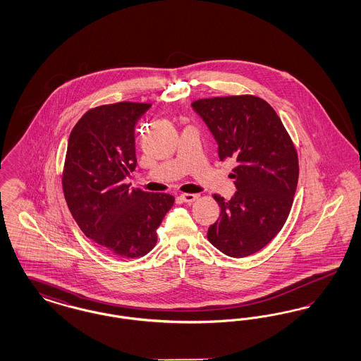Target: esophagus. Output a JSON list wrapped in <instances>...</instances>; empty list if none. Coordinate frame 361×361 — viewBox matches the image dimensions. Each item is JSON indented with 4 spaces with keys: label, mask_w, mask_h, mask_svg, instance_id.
I'll list each match as a JSON object with an SVG mask.
<instances>
[{
    "label": "esophagus",
    "mask_w": 361,
    "mask_h": 361,
    "mask_svg": "<svg viewBox=\"0 0 361 361\" xmlns=\"http://www.w3.org/2000/svg\"><path fill=\"white\" fill-rule=\"evenodd\" d=\"M180 197H181V200L185 202V203H192V202H195V200L199 199V195H195V193H183Z\"/></svg>",
    "instance_id": "esophagus-1"
}]
</instances>
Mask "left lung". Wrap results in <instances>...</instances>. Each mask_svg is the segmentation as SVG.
Returning <instances> with one entry per match:
<instances>
[{
	"instance_id": "1",
	"label": "left lung",
	"mask_w": 361,
	"mask_h": 361,
	"mask_svg": "<svg viewBox=\"0 0 361 361\" xmlns=\"http://www.w3.org/2000/svg\"><path fill=\"white\" fill-rule=\"evenodd\" d=\"M218 143L221 161L233 158L230 200L215 195L221 218L208 240L228 257H246L274 240L291 211L298 155L275 109L255 96L203 99L192 104Z\"/></svg>"
}]
</instances>
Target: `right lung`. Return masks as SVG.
<instances>
[{"label":"right lung","mask_w":361,"mask_h":361,"mask_svg":"<svg viewBox=\"0 0 361 361\" xmlns=\"http://www.w3.org/2000/svg\"><path fill=\"white\" fill-rule=\"evenodd\" d=\"M150 104L116 103L87 111L74 126L63 169V193L87 238L119 258L142 257L174 197L124 184L137 168L135 126Z\"/></svg>","instance_id":"1"}]
</instances>
